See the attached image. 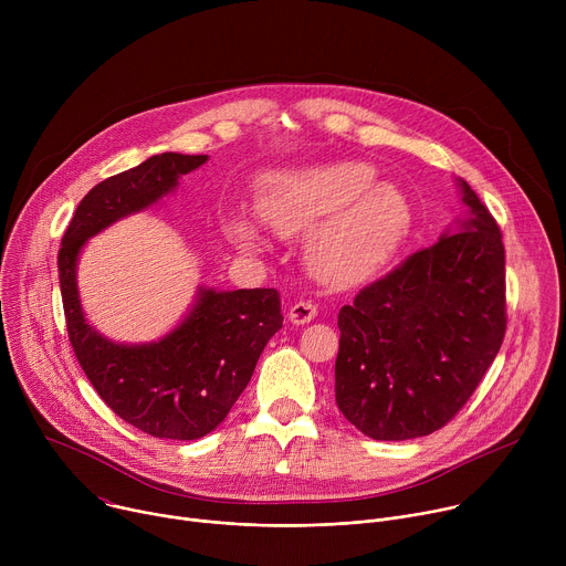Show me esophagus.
<instances>
[{
    "mask_svg": "<svg viewBox=\"0 0 566 566\" xmlns=\"http://www.w3.org/2000/svg\"><path fill=\"white\" fill-rule=\"evenodd\" d=\"M315 315H317V304L308 300H300L289 308V319L293 325H306V322H311Z\"/></svg>",
    "mask_w": 566,
    "mask_h": 566,
    "instance_id": "34e87169",
    "label": "esophagus"
}]
</instances>
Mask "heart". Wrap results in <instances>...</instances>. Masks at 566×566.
Wrapping results in <instances>:
<instances>
[{
    "label": "heart",
    "mask_w": 566,
    "mask_h": 566,
    "mask_svg": "<svg viewBox=\"0 0 566 566\" xmlns=\"http://www.w3.org/2000/svg\"><path fill=\"white\" fill-rule=\"evenodd\" d=\"M376 182L360 160L269 175L260 184L258 217L282 237L315 224L306 244L308 271L329 286H354L374 275L398 249L410 228V206L394 186ZM228 230L247 247L258 228L244 214H230Z\"/></svg>",
    "instance_id": "heart-1"
}]
</instances>
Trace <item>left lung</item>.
I'll use <instances>...</instances> for the list:
<instances>
[{"label":"left lung","mask_w":566,"mask_h":566,"mask_svg":"<svg viewBox=\"0 0 566 566\" xmlns=\"http://www.w3.org/2000/svg\"><path fill=\"white\" fill-rule=\"evenodd\" d=\"M459 232L412 253L338 313L336 402L378 441L441 430L465 406L506 334L502 230L461 181Z\"/></svg>","instance_id":"1"}]
</instances>
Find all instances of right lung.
Wrapping results in <instances>:
<instances>
[{
	"instance_id": "add662e5",
	"label": "right lung",
	"mask_w": 566,
	"mask_h": 566,
	"mask_svg": "<svg viewBox=\"0 0 566 566\" xmlns=\"http://www.w3.org/2000/svg\"><path fill=\"white\" fill-rule=\"evenodd\" d=\"M206 160V154L166 151L101 181L75 208L57 253L66 332L80 367L114 415L156 439L195 441L226 419L282 327L280 293L201 289L190 315L170 336L127 347L105 340L85 322L75 260L90 237L151 206Z\"/></svg>"
}]
</instances>
